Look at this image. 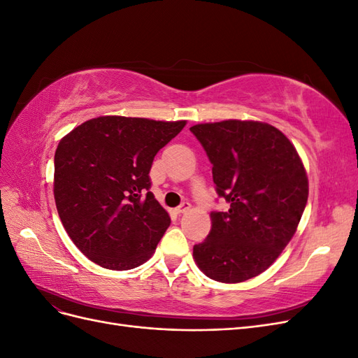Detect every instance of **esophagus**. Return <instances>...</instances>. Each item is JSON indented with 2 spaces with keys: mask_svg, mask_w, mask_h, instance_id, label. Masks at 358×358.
<instances>
[{
  "mask_svg": "<svg viewBox=\"0 0 358 358\" xmlns=\"http://www.w3.org/2000/svg\"><path fill=\"white\" fill-rule=\"evenodd\" d=\"M189 209H191V204L188 201H182L176 208V212L178 213H187Z\"/></svg>",
  "mask_w": 358,
  "mask_h": 358,
  "instance_id": "obj_1",
  "label": "esophagus"
}]
</instances>
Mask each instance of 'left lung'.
I'll use <instances>...</instances> for the list:
<instances>
[{
  "instance_id": "8db88e82",
  "label": "left lung",
  "mask_w": 358,
  "mask_h": 358,
  "mask_svg": "<svg viewBox=\"0 0 358 358\" xmlns=\"http://www.w3.org/2000/svg\"><path fill=\"white\" fill-rule=\"evenodd\" d=\"M189 129L212 162L216 194L230 203L210 212V233L194 245V259L213 280L243 282L272 266L294 236L309 194L305 167L289 140L264 122Z\"/></svg>"
}]
</instances>
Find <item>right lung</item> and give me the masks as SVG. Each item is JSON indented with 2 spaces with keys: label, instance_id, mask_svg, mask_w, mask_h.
Wrapping results in <instances>:
<instances>
[{
  "label": "right lung",
  "instance_id": "right-lung-1",
  "mask_svg": "<svg viewBox=\"0 0 358 358\" xmlns=\"http://www.w3.org/2000/svg\"><path fill=\"white\" fill-rule=\"evenodd\" d=\"M185 124L100 116L59 142L53 178L58 215L95 264L128 270L154 254L170 216L150 192L149 171Z\"/></svg>",
  "mask_w": 358,
  "mask_h": 358
}]
</instances>
